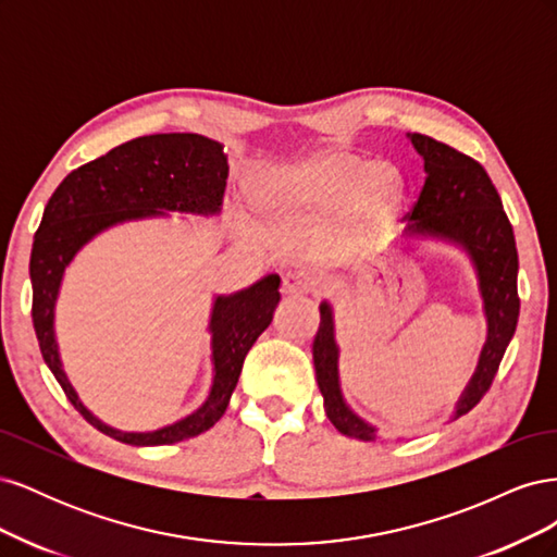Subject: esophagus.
<instances>
[{
  "mask_svg": "<svg viewBox=\"0 0 557 557\" xmlns=\"http://www.w3.org/2000/svg\"><path fill=\"white\" fill-rule=\"evenodd\" d=\"M315 281L309 278L307 274H288L281 283V293L285 297H299V295H309L315 293Z\"/></svg>",
  "mask_w": 557,
  "mask_h": 557,
  "instance_id": "1",
  "label": "esophagus"
}]
</instances>
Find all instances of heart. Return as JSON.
Segmentation results:
<instances>
[{"instance_id":"heart-1","label":"heart","mask_w":557,"mask_h":557,"mask_svg":"<svg viewBox=\"0 0 557 557\" xmlns=\"http://www.w3.org/2000/svg\"><path fill=\"white\" fill-rule=\"evenodd\" d=\"M399 195L401 174L393 162H369L358 150L330 146L278 166L260 183L256 201L267 218H295L334 209L344 201L362 213H381Z\"/></svg>"}]
</instances>
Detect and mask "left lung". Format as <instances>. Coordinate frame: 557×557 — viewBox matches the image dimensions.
<instances>
[{
	"mask_svg": "<svg viewBox=\"0 0 557 557\" xmlns=\"http://www.w3.org/2000/svg\"><path fill=\"white\" fill-rule=\"evenodd\" d=\"M418 156L425 162V185L407 215L404 237L440 239L458 246L474 267L483 315L487 323L485 344L474 374L460 399L455 401L450 420L465 416L481 401L491 387L518 325V250L513 227L502 209V199L483 166L442 141L425 134H407ZM313 367L320 395L325 399L330 423L350 440L376 442V428L348 407L339 381V344L334 334V309L320 305V327L313 339Z\"/></svg>",
	"mask_w": 557,
	"mask_h": 557,
	"instance_id": "1",
	"label": "left lung"
}]
</instances>
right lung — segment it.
I'll list each match as a JSON object with an SVG mask.
<instances>
[{
  "label": "right lung",
  "mask_w": 557,
  "mask_h": 557,
  "mask_svg": "<svg viewBox=\"0 0 557 557\" xmlns=\"http://www.w3.org/2000/svg\"><path fill=\"white\" fill-rule=\"evenodd\" d=\"M223 144L201 134H150L115 146L107 156L66 176L44 209L29 258L32 320L41 356L74 409L92 428L129 446H164L211 430L223 418L237 387L246 352L269 327L278 305V274H267L244 290L218 295L209 315L213 379L201 407L150 432H125L99 420L64 374L55 339V307L66 267L97 234L170 211L218 215L227 185Z\"/></svg>",
  "instance_id": "1"
}]
</instances>
